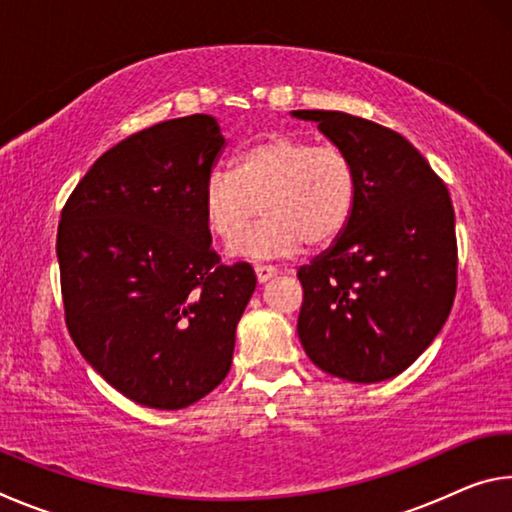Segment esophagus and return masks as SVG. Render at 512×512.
<instances>
[{
	"instance_id": "obj_1",
	"label": "esophagus",
	"mask_w": 512,
	"mask_h": 512,
	"mask_svg": "<svg viewBox=\"0 0 512 512\" xmlns=\"http://www.w3.org/2000/svg\"><path fill=\"white\" fill-rule=\"evenodd\" d=\"M255 275H257V282L264 284V282L271 280V277H275L277 271H275L273 266H262V264H259V266H255Z\"/></svg>"
}]
</instances>
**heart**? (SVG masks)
<instances>
[{
	"instance_id": "b5f03b06",
	"label": "heart",
	"mask_w": 512,
	"mask_h": 512,
	"mask_svg": "<svg viewBox=\"0 0 512 512\" xmlns=\"http://www.w3.org/2000/svg\"><path fill=\"white\" fill-rule=\"evenodd\" d=\"M357 203V171L339 146L273 135L241 151L230 171L216 169L203 185V214L214 237L232 246L262 206L265 221L232 255L275 259L302 244L325 246L341 235Z\"/></svg>"
}]
</instances>
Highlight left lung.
Here are the masks:
<instances>
[{
	"mask_svg": "<svg viewBox=\"0 0 512 512\" xmlns=\"http://www.w3.org/2000/svg\"><path fill=\"white\" fill-rule=\"evenodd\" d=\"M350 155L357 203L325 253L298 268V336L320 370L354 384L400 375L436 339L456 296L454 207L400 133L336 110H293Z\"/></svg>",
	"mask_w": 512,
	"mask_h": 512,
	"instance_id": "1",
	"label": "left lung"
}]
</instances>
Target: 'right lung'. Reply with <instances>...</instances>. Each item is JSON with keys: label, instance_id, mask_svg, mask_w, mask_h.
I'll return each mask as SVG.
<instances>
[{"label": "right lung", "instance_id": "1", "mask_svg": "<svg viewBox=\"0 0 512 512\" xmlns=\"http://www.w3.org/2000/svg\"><path fill=\"white\" fill-rule=\"evenodd\" d=\"M225 149L212 115L162 121L92 164L60 214L67 329L121 395L178 411L230 372L257 277L219 264L203 185Z\"/></svg>", "mask_w": 512, "mask_h": 512}]
</instances>
